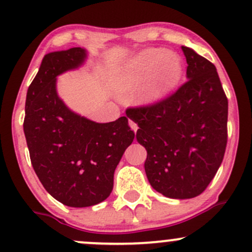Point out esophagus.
I'll return each instance as SVG.
<instances>
[{"mask_svg": "<svg viewBox=\"0 0 252 252\" xmlns=\"http://www.w3.org/2000/svg\"><path fill=\"white\" fill-rule=\"evenodd\" d=\"M129 126H130V128H131V130L134 132H136L137 131V129H138V126H137V124H136L134 121H131V120H129Z\"/></svg>", "mask_w": 252, "mask_h": 252, "instance_id": "34e87169", "label": "esophagus"}]
</instances>
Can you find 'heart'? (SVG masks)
I'll use <instances>...</instances> for the list:
<instances>
[{
  "instance_id": "b5f03b06",
  "label": "heart",
  "mask_w": 252,
  "mask_h": 252,
  "mask_svg": "<svg viewBox=\"0 0 252 252\" xmlns=\"http://www.w3.org/2000/svg\"><path fill=\"white\" fill-rule=\"evenodd\" d=\"M184 66L181 59L162 48H148L122 63L114 77L115 88L129 92L143 84L140 100L154 105L166 98L180 83Z\"/></svg>"
}]
</instances>
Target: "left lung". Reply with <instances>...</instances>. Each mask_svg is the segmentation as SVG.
Segmentation results:
<instances>
[{
	"instance_id": "left-lung-1",
	"label": "left lung",
	"mask_w": 252,
	"mask_h": 252,
	"mask_svg": "<svg viewBox=\"0 0 252 252\" xmlns=\"http://www.w3.org/2000/svg\"><path fill=\"white\" fill-rule=\"evenodd\" d=\"M181 48L189 80L162 102L126 110L147 150L149 184L172 199L194 198L206 189L227 142V98L216 66L192 48Z\"/></svg>"
}]
</instances>
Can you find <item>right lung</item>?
Listing matches in <instances>:
<instances>
[{"label":"right lung","instance_id":"right-lung-1","mask_svg":"<svg viewBox=\"0 0 252 252\" xmlns=\"http://www.w3.org/2000/svg\"><path fill=\"white\" fill-rule=\"evenodd\" d=\"M86 57L80 47L46 54L26 97L24 131L32 166L45 189L70 207L108 198L115 169L135 137L126 116L96 123L58 96L57 77L82 66Z\"/></svg>","mask_w":252,"mask_h":252}]
</instances>
